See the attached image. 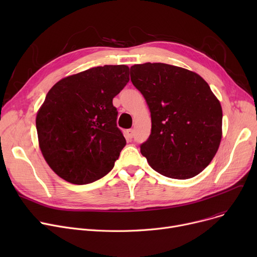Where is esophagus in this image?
Wrapping results in <instances>:
<instances>
[{"mask_svg": "<svg viewBox=\"0 0 257 257\" xmlns=\"http://www.w3.org/2000/svg\"><path fill=\"white\" fill-rule=\"evenodd\" d=\"M126 136H127V138L128 139H133V137H134V130L133 129H128L127 130V132H126Z\"/></svg>", "mask_w": 257, "mask_h": 257, "instance_id": "34e87169", "label": "esophagus"}]
</instances>
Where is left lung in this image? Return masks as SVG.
<instances>
[{
    "label": "left lung",
    "instance_id": "obj_1",
    "mask_svg": "<svg viewBox=\"0 0 257 257\" xmlns=\"http://www.w3.org/2000/svg\"><path fill=\"white\" fill-rule=\"evenodd\" d=\"M132 84L151 112V134L141 153L159 174L188 179L203 171L222 139V107L198 74L167 63L134 64Z\"/></svg>",
    "mask_w": 257,
    "mask_h": 257
}]
</instances>
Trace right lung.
I'll use <instances>...</instances> for the list:
<instances>
[{
	"mask_svg": "<svg viewBox=\"0 0 257 257\" xmlns=\"http://www.w3.org/2000/svg\"><path fill=\"white\" fill-rule=\"evenodd\" d=\"M129 82L127 65L91 67L54 85L36 115L38 143L59 177L87 184L109 173L126 145L112 99Z\"/></svg>",
	"mask_w": 257,
	"mask_h": 257,
	"instance_id": "add662e5",
	"label": "right lung"
}]
</instances>
